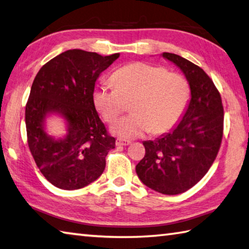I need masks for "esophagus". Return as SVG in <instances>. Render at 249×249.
I'll return each instance as SVG.
<instances>
[{"mask_svg": "<svg viewBox=\"0 0 249 249\" xmlns=\"http://www.w3.org/2000/svg\"><path fill=\"white\" fill-rule=\"evenodd\" d=\"M115 143L116 146H128L130 143L129 140H126V139H122V138H117L115 140Z\"/></svg>", "mask_w": 249, "mask_h": 249, "instance_id": "1", "label": "esophagus"}]
</instances>
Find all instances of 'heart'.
Segmentation results:
<instances>
[{
    "label": "heart",
    "instance_id": "b5f03b06",
    "mask_svg": "<svg viewBox=\"0 0 249 249\" xmlns=\"http://www.w3.org/2000/svg\"><path fill=\"white\" fill-rule=\"evenodd\" d=\"M114 87L98 85L92 102L107 123H113L130 103L133 113L112 126L123 138H136L147 132H169L183 116L191 98V85L179 73L164 66L136 62L117 69L111 76Z\"/></svg>",
    "mask_w": 249,
    "mask_h": 249
}]
</instances>
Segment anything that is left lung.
Returning <instances> with one entry per match:
<instances>
[{
	"label": "left lung",
	"mask_w": 249,
	"mask_h": 249,
	"mask_svg": "<svg viewBox=\"0 0 249 249\" xmlns=\"http://www.w3.org/2000/svg\"><path fill=\"white\" fill-rule=\"evenodd\" d=\"M163 57L178 65L191 85V101L172 132L143 142L136 165L140 180L158 193L178 195L192 188L215 160L223 136L224 112L219 90L206 71L178 54Z\"/></svg>",
	"instance_id": "left-lung-1"
}]
</instances>
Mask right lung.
Segmentation results:
<instances>
[{"label": "right lung", "mask_w": 249, "mask_h": 249, "mask_svg": "<svg viewBox=\"0 0 249 249\" xmlns=\"http://www.w3.org/2000/svg\"><path fill=\"white\" fill-rule=\"evenodd\" d=\"M119 56L69 50L46 63L35 77L25 111L27 142L40 172L57 188H83L105 171L115 138L99 117L92 92L99 75ZM49 112L65 116L69 124L65 139L54 140L44 132Z\"/></svg>", "instance_id": "add662e5"}]
</instances>
